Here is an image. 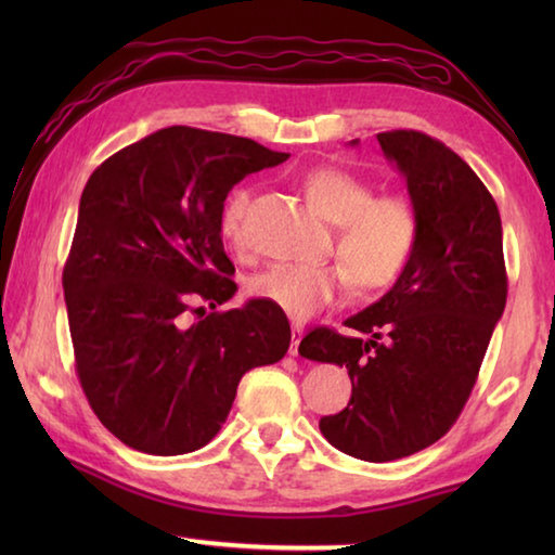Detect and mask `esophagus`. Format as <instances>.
Masks as SVG:
<instances>
[{
	"mask_svg": "<svg viewBox=\"0 0 555 555\" xmlns=\"http://www.w3.org/2000/svg\"><path fill=\"white\" fill-rule=\"evenodd\" d=\"M300 337H304V327H300V325L291 327V347H288V354L298 357V343H300Z\"/></svg>",
	"mask_w": 555,
	"mask_h": 555,
	"instance_id": "1",
	"label": "esophagus"
}]
</instances>
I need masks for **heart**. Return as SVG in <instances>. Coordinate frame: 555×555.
Returning <instances> with one entry per match:
<instances>
[{
	"label": "heart",
	"mask_w": 555,
	"mask_h": 555,
	"mask_svg": "<svg viewBox=\"0 0 555 555\" xmlns=\"http://www.w3.org/2000/svg\"><path fill=\"white\" fill-rule=\"evenodd\" d=\"M313 208L335 228V255L340 264H274L249 281V296L279 308L291 321L335 306L350 279L362 291H382L409 267L418 242L416 208L401 195H375L343 168H315L304 178ZM249 205L247 191H234L224 203L220 230L232 244L244 242L242 222Z\"/></svg>",
	"instance_id": "heart-1"
}]
</instances>
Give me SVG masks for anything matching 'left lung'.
I'll return each instance as SVG.
<instances>
[{
	"instance_id": "left-lung-1",
	"label": "left lung",
	"mask_w": 555,
	"mask_h": 555,
	"mask_svg": "<svg viewBox=\"0 0 555 555\" xmlns=\"http://www.w3.org/2000/svg\"><path fill=\"white\" fill-rule=\"evenodd\" d=\"M377 139L406 178L418 215L416 249L397 284L345 321L360 337L315 327L298 352L345 367L352 379L350 403L321 418L327 443L389 463L436 443L455 424L504 313L506 271L500 210L473 168L421 131Z\"/></svg>"
}]
</instances>
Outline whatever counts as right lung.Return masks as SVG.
Returning a JSON list of instances; mask_svg holds the SVG:
<instances>
[{
	"label": "right lung",
	"instance_id": "add662e5",
	"mask_svg": "<svg viewBox=\"0 0 555 555\" xmlns=\"http://www.w3.org/2000/svg\"><path fill=\"white\" fill-rule=\"evenodd\" d=\"M286 158L244 137L168 127L88 178L63 291L82 391L125 446H208L242 374L286 354L291 325L264 300L185 321L195 304L237 291L220 230L232 185Z\"/></svg>",
	"mask_w": 555,
	"mask_h": 555
}]
</instances>
